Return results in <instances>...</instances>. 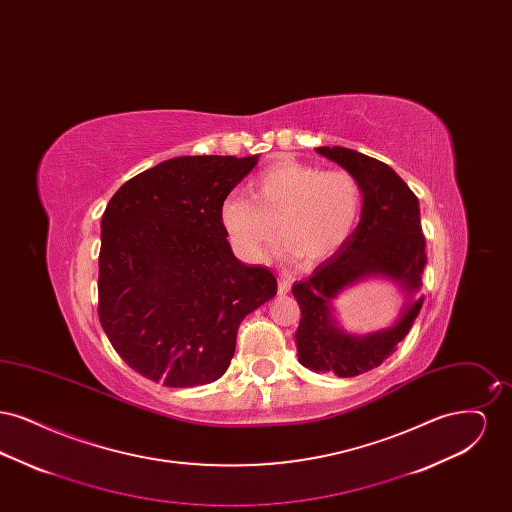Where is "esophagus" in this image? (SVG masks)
I'll list each match as a JSON object with an SVG mask.
<instances>
[{
  "label": "esophagus",
  "mask_w": 512,
  "mask_h": 512,
  "mask_svg": "<svg viewBox=\"0 0 512 512\" xmlns=\"http://www.w3.org/2000/svg\"><path fill=\"white\" fill-rule=\"evenodd\" d=\"M290 286H292V278L290 276H280L278 278V293L280 295H286L290 292Z\"/></svg>",
  "instance_id": "1"
}]
</instances>
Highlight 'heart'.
I'll use <instances>...</instances> for the list:
<instances>
[{
  "label": "heart",
  "mask_w": 512,
  "mask_h": 512,
  "mask_svg": "<svg viewBox=\"0 0 512 512\" xmlns=\"http://www.w3.org/2000/svg\"><path fill=\"white\" fill-rule=\"evenodd\" d=\"M361 209L363 190L353 174L282 161L251 182L249 197L224 199L220 224L249 261H263L282 234L286 257L318 263L349 242Z\"/></svg>",
  "instance_id": "obj_1"
}]
</instances>
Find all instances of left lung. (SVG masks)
Returning a JSON list of instances; mask_svg holds the SVG:
<instances>
[{
	"label": "left lung",
	"mask_w": 512,
	"mask_h": 512,
	"mask_svg": "<svg viewBox=\"0 0 512 512\" xmlns=\"http://www.w3.org/2000/svg\"><path fill=\"white\" fill-rule=\"evenodd\" d=\"M317 153L359 180L363 209L349 242L309 278L293 282L301 309L295 347L301 365L351 378L382 365L409 334L424 303L426 242L418 199L391 167L347 147H317ZM368 279H390L404 303L390 327L353 335L340 326L333 303L341 292Z\"/></svg>",
	"instance_id": "1"
}]
</instances>
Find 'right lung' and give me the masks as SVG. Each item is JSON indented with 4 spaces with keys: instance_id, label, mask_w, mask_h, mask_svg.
<instances>
[{
    "instance_id": "obj_1",
    "label": "right lung",
    "mask_w": 512,
    "mask_h": 512,
    "mask_svg": "<svg viewBox=\"0 0 512 512\" xmlns=\"http://www.w3.org/2000/svg\"><path fill=\"white\" fill-rule=\"evenodd\" d=\"M259 155H184L124 182L101 219L99 322L122 361L167 388L219 380L240 322L276 295L232 253L220 205Z\"/></svg>"
}]
</instances>
